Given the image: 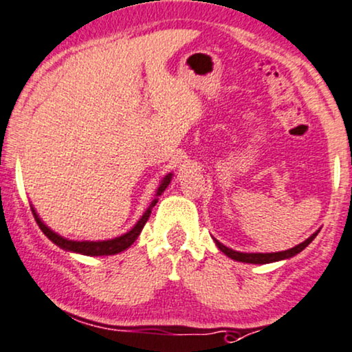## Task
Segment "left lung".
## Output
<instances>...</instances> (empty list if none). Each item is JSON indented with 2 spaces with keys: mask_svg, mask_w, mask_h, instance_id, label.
<instances>
[{
  "mask_svg": "<svg viewBox=\"0 0 352 352\" xmlns=\"http://www.w3.org/2000/svg\"><path fill=\"white\" fill-rule=\"evenodd\" d=\"M316 234H318V231H316L315 234H311L308 239H305L303 243H300L298 245H295V248H292V249H287V251L267 252V254H264V252H238V251H232V249H230V248H226V245H223L217 239H214V243H217L219 251L224 252L228 257H231V259H234L238 262H245V264H270V262L290 259V257L297 256L298 252H302L303 249L316 238Z\"/></svg>",
  "mask_w": 352,
  "mask_h": 352,
  "instance_id": "left-lung-1",
  "label": "left lung"
}]
</instances>
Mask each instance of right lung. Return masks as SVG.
<instances>
[{
  "label": "right lung",
  "mask_w": 352,
  "mask_h": 352,
  "mask_svg": "<svg viewBox=\"0 0 352 352\" xmlns=\"http://www.w3.org/2000/svg\"><path fill=\"white\" fill-rule=\"evenodd\" d=\"M170 180H172V173H168V175L164 177V180L160 182V185L157 188V195H155V197L162 195L164 190L168 187V184H170ZM157 200H159V198H155V200L151 203L149 208L144 211L142 218L134 224L133 230L126 232V234L118 236V238L108 239V241H72V239L62 238L60 234L54 232L49 226H45V224L42 223V219L39 218V214L36 213V210H34V208H31V210H32L34 218H36V221H37V224H39L42 232H44V234L47 236V238L52 241L54 244H57L58 248L65 249V251H70V252L83 254V256H114V254H118V252L124 251V249H128L129 245L133 244L135 239H138V236L141 234L144 224H146L147 219H149L151 211L155 206Z\"/></svg>",
  "instance_id": "add662e5"
}]
</instances>
